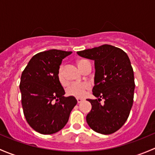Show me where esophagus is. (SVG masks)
<instances>
[{
  "mask_svg": "<svg viewBox=\"0 0 155 155\" xmlns=\"http://www.w3.org/2000/svg\"><path fill=\"white\" fill-rule=\"evenodd\" d=\"M83 101H84V99H82V98H77V101H78V103H81V102H82Z\"/></svg>",
  "mask_w": 155,
  "mask_h": 155,
  "instance_id": "1",
  "label": "esophagus"
}]
</instances>
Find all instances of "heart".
Segmentation results:
<instances>
[{"mask_svg": "<svg viewBox=\"0 0 155 155\" xmlns=\"http://www.w3.org/2000/svg\"><path fill=\"white\" fill-rule=\"evenodd\" d=\"M85 60H81L78 61V65L80 67L84 63ZM57 77H58L59 81L60 84L64 85L66 84V80L64 75V67L63 66H60L59 68L58 71H57ZM90 88V84L88 83H82V84H78V83H74L71 85L68 86L66 89V92L68 95H71V96L76 97V98H82L87 94V92Z\"/></svg>", "mask_w": 155, "mask_h": 155, "instance_id": "b5f03b06", "label": "heart"}]
</instances>
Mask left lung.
Returning a JSON list of instances; mask_svg holds the SVG:
<instances>
[{
    "mask_svg": "<svg viewBox=\"0 0 155 155\" xmlns=\"http://www.w3.org/2000/svg\"><path fill=\"white\" fill-rule=\"evenodd\" d=\"M77 54L95 62L92 93L97 98L87 99L92 104L87 116V124L97 133H114L127 121L134 102V76L128 56L110 45Z\"/></svg>",
    "mask_w": 155,
    "mask_h": 155,
    "instance_id": "8db88e82",
    "label": "left lung"
}]
</instances>
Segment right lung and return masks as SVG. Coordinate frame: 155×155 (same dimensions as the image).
<instances>
[{
	"label": "right lung",
	"mask_w": 155,
	"mask_h": 155,
	"mask_svg": "<svg viewBox=\"0 0 155 155\" xmlns=\"http://www.w3.org/2000/svg\"><path fill=\"white\" fill-rule=\"evenodd\" d=\"M71 53L51 49L36 54L21 74L19 87L24 115L30 127L42 134L63 129L77 104L74 96H64L57 77L62 60Z\"/></svg>",
	"instance_id": "obj_1"
}]
</instances>
